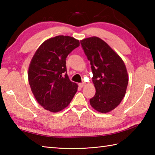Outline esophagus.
<instances>
[{
	"instance_id": "obj_1",
	"label": "esophagus",
	"mask_w": 155,
	"mask_h": 155,
	"mask_svg": "<svg viewBox=\"0 0 155 155\" xmlns=\"http://www.w3.org/2000/svg\"><path fill=\"white\" fill-rule=\"evenodd\" d=\"M84 84H85L84 83H81L78 84V86H79L81 88H82V87H83L84 86Z\"/></svg>"
}]
</instances>
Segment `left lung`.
<instances>
[{"mask_svg": "<svg viewBox=\"0 0 155 155\" xmlns=\"http://www.w3.org/2000/svg\"><path fill=\"white\" fill-rule=\"evenodd\" d=\"M81 44L90 61L96 88L90 104L100 113H108L120 103L126 93L128 82L126 67L119 56L100 38H84Z\"/></svg>", "mask_w": 155, "mask_h": 155, "instance_id": "1", "label": "left lung"}]
</instances>
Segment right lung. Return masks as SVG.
Instances as JSON below:
<instances>
[{
    "mask_svg": "<svg viewBox=\"0 0 155 155\" xmlns=\"http://www.w3.org/2000/svg\"><path fill=\"white\" fill-rule=\"evenodd\" d=\"M80 42L69 36L59 35L45 41L36 51L28 68V82L38 104L57 113L70 104L78 85L68 78L67 56Z\"/></svg>",
    "mask_w": 155,
    "mask_h": 155,
    "instance_id": "obj_1",
    "label": "right lung"
}]
</instances>
